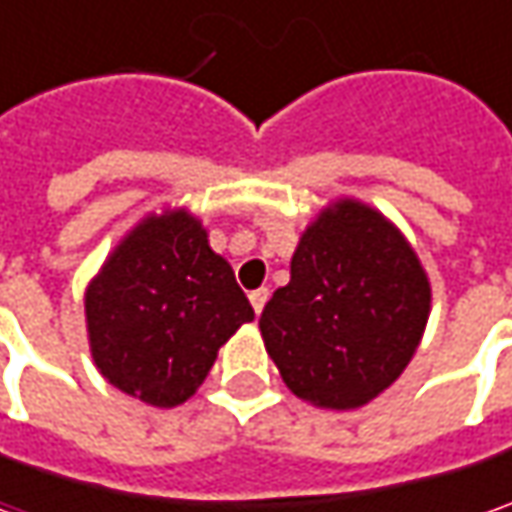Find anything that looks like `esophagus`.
<instances>
[{"mask_svg":"<svg viewBox=\"0 0 512 512\" xmlns=\"http://www.w3.org/2000/svg\"><path fill=\"white\" fill-rule=\"evenodd\" d=\"M267 299H270V290H267V287H259V290L250 293V305H253V313H256V316L265 310Z\"/></svg>","mask_w":512,"mask_h":512,"instance_id":"1","label":"esophagus"}]
</instances>
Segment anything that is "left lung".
<instances>
[{
    "instance_id": "1",
    "label": "left lung",
    "mask_w": 512,
    "mask_h": 512,
    "mask_svg": "<svg viewBox=\"0 0 512 512\" xmlns=\"http://www.w3.org/2000/svg\"><path fill=\"white\" fill-rule=\"evenodd\" d=\"M427 316L430 282L402 230L376 207L339 199L302 233L259 330L293 396L356 410L402 376Z\"/></svg>"
}]
</instances>
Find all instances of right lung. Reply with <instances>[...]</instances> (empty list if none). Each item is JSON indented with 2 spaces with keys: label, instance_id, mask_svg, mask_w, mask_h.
Returning <instances> with one entry per match:
<instances>
[{
  "label": "right lung",
  "instance_id": "1",
  "mask_svg": "<svg viewBox=\"0 0 512 512\" xmlns=\"http://www.w3.org/2000/svg\"><path fill=\"white\" fill-rule=\"evenodd\" d=\"M90 356L113 387L153 407L187 402L219 347L253 322L233 267L205 225L173 207L113 247L85 290Z\"/></svg>",
  "mask_w": 512,
  "mask_h": 512
}]
</instances>
